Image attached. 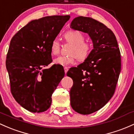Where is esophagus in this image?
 <instances>
[{"mask_svg": "<svg viewBox=\"0 0 134 134\" xmlns=\"http://www.w3.org/2000/svg\"><path fill=\"white\" fill-rule=\"evenodd\" d=\"M64 72H65V74H66L67 71H68V68L67 67H64Z\"/></svg>", "mask_w": 134, "mask_h": 134, "instance_id": "esophagus-1", "label": "esophagus"}]
</instances>
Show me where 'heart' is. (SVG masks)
<instances>
[{"instance_id":"obj_1","label":"heart","mask_w":134,"mask_h":134,"mask_svg":"<svg viewBox=\"0 0 134 134\" xmlns=\"http://www.w3.org/2000/svg\"><path fill=\"white\" fill-rule=\"evenodd\" d=\"M64 38L68 43L71 44L68 54L66 56H59L54 59V63L62 66H68L75 63L76 59L83 61L90 55L92 50L90 43L84 41V35L79 31H69L64 34ZM60 45L58 40H54L50 44V52L53 55H57L60 52Z\"/></svg>"}]
</instances>
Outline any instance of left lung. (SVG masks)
<instances>
[{"instance_id":"left-lung-1","label":"left lung","mask_w":134,"mask_h":134,"mask_svg":"<svg viewBox=\"0 0 134 134\" xmlns=\"http://www.w3.org/2000/svg\"><path fill=\"white\" fill-rule=\"evenodd\" d=\"M70 27L87 33L93 41L90 55L66 74L73 81L71 107L79 114H90L103 107L114 93L121 71L120 51L113 31L93 18L76 17Z\"/></svg>"}]
</instances>
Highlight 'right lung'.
Here are the masks:
<instances>
[{
	"mask_svg": "<svg viewBox=\"0 0 134 134\" xmlns=\"http://www.w3.org/2000/svg\"><path fill=\"white\" fill-rule=\"evenodd\" d=\"M70 16H48L29 22L11 39L5 65L11 92L20 105L32 113L50 107L52 94L64 76L63 66L52 63L50 44Z\"/></svg>",
	"mask_w": 134,
	"mask_h": 134,
	"instance_id": "right-lung-1",
	"label": "right lung"
}]
</instances>
